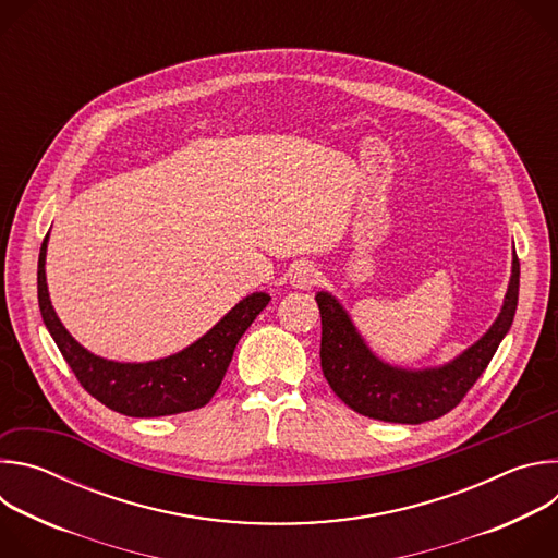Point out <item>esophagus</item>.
I'll return each instance as SVG.
<instances>
[{
    "label": "esophagus",
    "mask_w": 558,
    "mask_h": 558,
    "mask_svg": "<svg viewBox=\"0 0 558 558\" xmlns=\"http://www.w3.org/2000/svg\"><path fill=\"white\" fill-rule=\"evenodd\" d=\"M317 280H320V271L308 263H302L291 271V284L295 289H311L313 284H317Z\"/></svg>",
    "instance_id": "obj_1"
}]
</instances>
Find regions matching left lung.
Listing matches in <instances>:
<instances>
[{
  "mask_svg": "<svg viewBox=\"0 0 558 558\" xmlns=\"http://www.w3.org/2000/svg\"><path fill=\"white\" fill-rule=\"evenodd\" d=\"M323 317L320 364L340 400L355 413L392 424H422L452 411L488 368L512 327L519 302V258L495 325L452 362L437 368L409 371L381 362L362 340L344 306L327 291H317Z\"/></svg>",
  "mask_w": 558,
  "mask_h": 558,
  "instance_id": "obj_1",
  "label": "left lung"
}]
</instances>
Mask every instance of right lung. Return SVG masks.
I'll list each match as a JSON object with an SVG mask.
<instances>
[{
	"label": "right lung",
	"mask_w": 558,
	"mask_h": 558,
	"mask_svg": "<svg viewBox=\"0 0 558 558\" xmlns=\"http://www.w3.org/2000/svg\"><path fill=\"white\" fill-rule=\"evenodd\" d=\"M46 247L48 235L37 265V298L44 325L78 384L104 407L128 417H166L205 407L227 373L238 340L271 300L265 291L243 298L201 340L170 357L141 364L112 362L84 349L61 325L46 284Z\"/></svg>",
	"instance_id": "add662e5"
}]
</instances>
